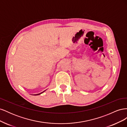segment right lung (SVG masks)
Returning a JSON list of instances; mask_svg holds the SVG:
<instances>
[{
  "instance_id": "right-lung-1",
  "label": "right lung",
  "mask_w": 127,
  "mask_h": 127,
  "mask_svg": "<svg viewBox=\"0 0 127 127\" xmlns=\"http://www.w3.org/2000/svg\"><path fill=\"white\" fill-rule=\"evenodd\" d=\"M44 91H43V92H42V93H39V94H35V95H40V94H41V93H43V92H44Z\"/></svg>"
}]
</instances>
